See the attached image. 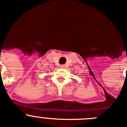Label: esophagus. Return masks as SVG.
I'll use <instances>...</instances> for the list:
<instances>
[{"instance_id": "1", "label": "esophagus", "mask_w": 127, "mask_h": 127, "mask_svg": "<svg viewBox=\"0 0 127 127\" xmlns=\"http://www.w3.org/2000/svg\"><path fill=\"white\" fill-rule=\"evenodd\" d=\"M60 67H61V68H65V65H64V64L61 65V66H60Z\"/></svg>"}]
</instances>
